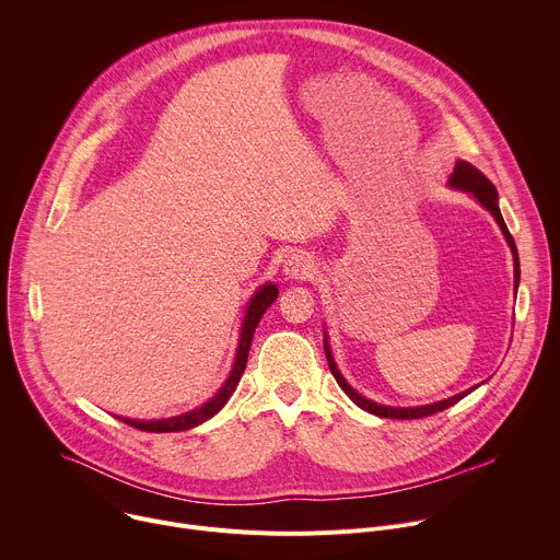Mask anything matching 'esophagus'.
I'll return each mask as SVG.
<instances>
[{"mask_svg": "<svg viewBox=\"0 0 560 560\" xmlns=\"http://www.w3.org/2000/svg\"><path fill=\"white\" fill-rule=\"evenodd\" d=\"M283 272H285L290 279H301V281H305V279H312V277L316 275V264L312 261L310 255L296 253V255H292V257L285 261Z\"/></svg>", "mask_w": 560, "mask_h": 560, "instance_id": "esophagus-1", "label": "esophagus"}]
</instances>
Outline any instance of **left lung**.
Segmentation results:
<instances>
[{"label": "left lung", "instance_id": "8db88e82", "mask_svg": "<svg viewBox=\"0 0 560 560\" xmlns=\"http://www.w3.org/2000/svg\"><path fill=\"white\" fill-rule=\"evenodd\" d=\"M450 186L460 188V190H465V192H471L478 201H481V203L494 214V219L499 221V225H501V230H503V234H505V238H508V244H510V248H512V255H514V283H516V290H518V281H521L518 253H516L514 238H512V234H510V230H508V225H505V221H503V214H501V210H499V192H497L494 184H492L481 171L474 168L471 164L458 162L456 168H454V175L450 177ZM324 348H326V357H328L330 372H332V376L337 378V383L341 385V389L352 398V401H354L361 410H365V412H370V415H374V417H383V419H423V417H432V415H436V412H443V410L452 408L454 404L460 401L463 396H467V394L474 389V387H471V389L460 392V394H456V396H452V398H445V401H439V404H432V406H423V408H387V406H378V404H374V401H368L365 396H361L357 389H352V387L348 385V381L341 376V372H339V368H337V363H335V359H332V352H330L328 341L324 343Z\"/></svg>", "mask_w": 560, "mask_h": 560}]
</instances>
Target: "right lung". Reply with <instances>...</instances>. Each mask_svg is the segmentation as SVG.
<instances>
[{
  "label": "right lung",
  "mask_w": 560,
  "mask_h": 560,
  "mask_svg": "<svg viewBox=\"0 0 560 560\" xmlns=\"http://www.w3.org/2000/svg\"><path fill=\"white\" fill-rule=\"evenodd\" d=\"M279 290L277 285L268 283L264 285L261 290L255 292L248 310H246V316H244V326H242V339H238V348H236V359H234V368L228 376V381L223 383V387L214 394V398H210L208 404H203L201 408L188 412V415H182V417H173V419H162V421H130V419H121L117 417L119 421L128 423L130 428H137L141 432H182V430H190L203 421H208L210 417H214L230 398V394L234 392L238 378H242L244 370H246V363H248V350H250V343H253V335H255V328L259 326L264 312L268 310V305L275 303Z\"/></svg>",
  "instance_id": "add662e5"
}]
</instances>
